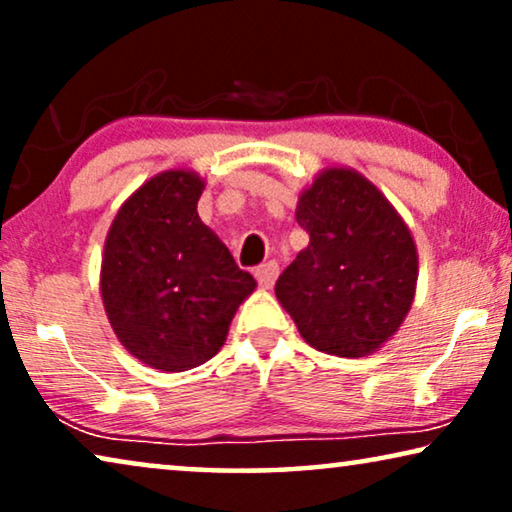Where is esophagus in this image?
Wrapping results in <instances>:
<instances>
[{
  "label": "esophagus",
  "instance_id": "34e87169",
  "mask_svg": "<svg viewBox=\"0 0 512 512\" xmlns=\"http://www.w3.org/2000/svg\"><path fill=\"white\" fill-rule=\"evenodd\" d=\"M254 275H256L258 284H261L263 289H272V284H275V279L279 275V265L275 261L263 263V265H258V268L254 270Z\"/></svg>",
  "mask_w": 512,
  "mask_h": 512
}]
</instances>
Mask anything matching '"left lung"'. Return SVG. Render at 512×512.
I'll list each match as a JSON object with an SVG mask.
<instances>
[{
  "instance_id": "left-lung-1",
  "label": "left lung",
  "mask_w": 512,
  "mask_h": 512,
  "mask_svg": "<svg viewBox=\"0 0 512 512\" xmlns=\"http://www.w3.org/2000/svg\"><path fill=\"white\" fill-rule=\"evenodd\" d=\"M310 244L279 275V305L307 345L359 359L384 347L408 317L419 258L396 207L361 172L321 170L298 195Z\"/></svg>"
}]
</instances>
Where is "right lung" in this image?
Instances as JSON below:
<instances>
[{
    "label": "right lung",
    "mask_w": 512,
    "mask_h": 512,
    "mask_svg": "<svg viewBox=\"0 0 512 512\" xmlns=\"http://www.w3.org/2000/svg\"><path fill=\"white\" fill-rule=\"evenodd\" d=\"M205 179L177 167L146 179L104 240L100 293L116 338L146 366L181 373L212 359L256 279L198 216Z\"/></svg>",
    "instance_id": "obj_1"
}]
</instances>
